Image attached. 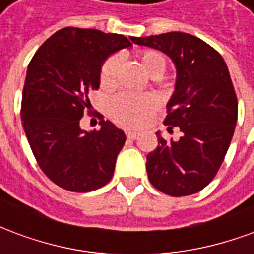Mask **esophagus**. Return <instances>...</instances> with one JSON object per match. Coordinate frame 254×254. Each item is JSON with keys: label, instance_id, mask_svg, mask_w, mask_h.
<instances>
[{"label": "esophagus", "instance_id": "34e87169", "mask_svg": "<svg viewBox=\"0 0 254 254\" xmlns=\"http://www.w3.org/2000/svg\"><path fill=\"white\" fill-rule=\"evenodd\" d=\"M127 137L130 138V140H134V138L137 137V133L136 132H130V130H127Z\"/></svg>", "mask_w": 254, "mask_h": 254}]
</instances>
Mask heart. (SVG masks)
Masks as SVG:
<instances>
[{
  "mask_svg": "<svg viewBox=\"0 0 254 254\" xmlns=\"http://www.w3.org/2000/svg\"><path fill=\"white\" fill-rule=\"evenodd\" d=\"M138 64L151 77H160L166 70L167 60L158 50L137 53ZM120 58L113 54L102 64L99 72L100 85L106 89L116 87ZM158 109V98L152 94H118L109 103V114L113 121L125 127H140L148 121Z\"/></svg>",
  "mask_w": 254,
  "mask_h": 254,
  "instance_id": "b5f03b06",
  "label": "heart"
}]
</instances>
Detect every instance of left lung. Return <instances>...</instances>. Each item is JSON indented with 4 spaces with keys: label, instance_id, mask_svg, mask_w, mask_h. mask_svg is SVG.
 Segmentation results:
<instances>
[{
    "label": "left lung",
    "instance_id": "left-lung-1",
    "mask_svg": "<svg viewBox=\"0 0 254 254\" xmlns=\"http://www.w3.org/2000/svg\"><path fill=\"white\" fill-rule=\"evenodd\" d=\"M160 50L177 67L174 95L165 125L178 127L180 140L158 134V147L147 155V173L158 190L173 197L197 193L212 181L234 134L238 100L223 57L190 34L166 32L130 38Z\"/></svg>",
    "mask_w": 254,
    "mask_h": 254
}]
</instances>
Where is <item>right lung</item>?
<instances>
[{
  "label": "right lung",
  "instance_id": "obj_1",
  "mask_svg": "<svg viewBox=\"0 0 254 254\" xmlns=\"http://www.w3.org/2000/svg\"><path fill=\"white\" fill-rule=\"evenodd\" d=\"M130 45L124 35L66 27L50 36L28 64L23 127L42 171L63 189L96 190L114 174L125 133L99 113V130H81L80 120L91 114L88 94L99 88L103 61Z\"/></svg>",
  "mask_w": 254,
  "mask_h": 254
}]
</instances>
